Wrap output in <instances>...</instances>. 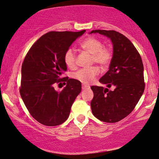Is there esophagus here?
<instances>
[{"mask_svg": "<svg viewBox=\"0 0 159 159\" xmlns=\"http://www.w3.org/2000/svg\"><path fill=\"white\" fill-rule=\"evenodd\" d=\"M89 88L90 86L89 85H85V84H83V85H82V89L83 90H87Z\"/></svg>", "mask_w": 159, "mask_h": 159, "instance_id": "obj_1", "label": "esophagus"}]
</instances>
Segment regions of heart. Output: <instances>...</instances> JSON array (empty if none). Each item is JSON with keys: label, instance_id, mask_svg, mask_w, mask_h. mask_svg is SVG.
Segmentation results:
<instances>
[{"label": "heart", "instance_id": "obj_1", "mask_svg": "<svg viewBox=\"0 0 159 159\" xmlns=\"http://www.w3.org/2000/svg\"><path fill=\"white\" fill-rule=\"evenodd\" d=\"M81 47L92 54V62L97 63L102 67H106L111 62L113 54L108 47L103 46L102 41L94 37H89L81 43ZM65 65L70 68H74L76 65V54L73 48H69L64 54ZM99 68L92 66L81 68L73 74V78L84 84H89L99 74Z\"/></svg>", "mask_w": 159, "mask_h": 159}]
</instances>
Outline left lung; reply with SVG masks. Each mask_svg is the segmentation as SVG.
I'll return each mask as SVG.
<instances>
[{"label": "left lung", "mask_w": 159, "mask_h": 159, "mask_svg": "<svg viewBox=\"0 0 159 159\" xmlns=\"http://www.w3.org/2000/svg\"><path fill=\"white\" fill-rule=\"evenodd\" d=\"M111 39L113 54L109 70L99 79L107 88L92 86L94 97L91 102L93 115L102 121L116 123L134 109L145 90L142 58L133 43L115 30H95ZM114 87L109 90L108 88Z\"/></svg>", "instance_id": "left-lung-1"}]
</instances>
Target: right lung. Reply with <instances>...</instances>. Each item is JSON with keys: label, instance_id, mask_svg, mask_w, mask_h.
Here are the masks:
<instances>
[{"label": "right lung", "instance_id": "right-lung-1", "mask_svg": "<svg viewBox=\"0 0 159 159\" xmlns=\"http://www.w3.org/2000/svg\"><path fill=\"white\" fill-rule=\"evenodd\" d=\"M86 30L52 31L33 43L23 61L21 70V97L30 115L41 124L58 126L69 117L71 106L81 91V83L62 78L67 70L64 54ZM66 82L60 92L55 84Z\"/></svg>", "mask_w": 159, "mask_h": 159}]
</instances>
